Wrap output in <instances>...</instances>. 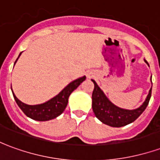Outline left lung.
<instances>
[{"mask_svg": "<svg viewBox=\"0 0 160 160\" xmlns=\"http://www.w3.org/2000/svg\"><path fill=\"white\" fill-rule=\"evenodd\" d=\"M145 62H147V61ZM92 80L94 83V89L92 95V111L96 118L106 125L111 127L120 128L131 123L142 114V112L146 110V108L148 105L152 95V88L149 91L148 97L141 107L129 111V110L121 109L114 105L105 97V95L98 87L95 80Z\"/></svg>", "mask_w": 160, "mask_h": 160, "instance_id": "left-lung-1", "label": "left lung"}]
</instances>
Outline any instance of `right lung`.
<instances>
[{"instance_id": "obj_1", "label": "right lung", "mask_w": 160, "mask_h": 160, "mask_svg": "<svg viewBox=\"0 0 160 160\" xmlns=\"http://www.w3.org/2000/svg\"><path fill=\"white\" fill-rule=\"evenodd\" d=\"M21 53L22 52H20L19 56L21 55ZM17 60L15 61V62H17ZM85 80H86V76L73 80L71 83L68 84L58 95H56V97L51 98L50 100L47 101L46 103L37 104V105H28V104H24L17 98L14 93H12V95L19 107L28 118L37 121H49L57 118L62 113L65 108L67 107L69 95Z\"/></svg>"}]
</instances>
